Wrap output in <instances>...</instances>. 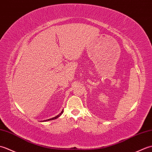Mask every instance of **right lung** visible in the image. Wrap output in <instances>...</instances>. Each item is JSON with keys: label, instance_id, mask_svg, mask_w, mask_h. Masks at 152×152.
Wrapping results in <instances>:
<instances>
[{"label": "right lung", "instance_id": "1", "mask_svg": "<svg viewBox=\"0 0 152 152\" xmlns=\"http://www.w3.org/2000/svg\"><path fill=\"white\" fill-rule=\"evenodd\" d=\"M63 110L61 112L60 114H59V115H57V116H56V117H54V118H51V119H47V120H46V121H50V120H53V119H57V118H58L59 117V116L63 114Z\"/></svg>", "mask_w": 152, "mask_h": 152}]
</instances>
